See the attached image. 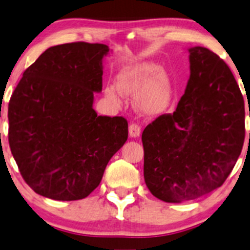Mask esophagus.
<instances>
[{
	"instance_id": "esophagus-1",
	"label": "esophagus",
	"mask_w": 250,
	"mask_h": 250,
	"mask_svg": "<svg viewBox=\"0 0 250 250\" xmlns=\"http://www.w3.org/2000/svg\"><path fill=\"white\" fill-rule=\"evenodd\" d=\"M141 128L138 124H131L128 127V134L131 138H138L140 137Z\"/></svg>"
}]
</instances>
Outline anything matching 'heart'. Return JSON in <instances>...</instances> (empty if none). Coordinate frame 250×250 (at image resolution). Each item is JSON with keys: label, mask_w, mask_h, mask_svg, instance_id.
I'll list each match as a JSON object with an SVG mask.
<instances>
[{"label": "heart", "mask_w": 250, "mask_h": 250, "mask_svg": "<svg viewBox=\"0 0 250 250\" xmlns=\"http://www.w3.org/2000/svg\"><path fill=\"white\" fill-rule=\"evenodd\" d=\"M116 85L123 95L137 97V106L148 116L160 115L171 101V86L167 78L162 74L161 67L151 62H142L125 67L118 73ZM110 101H119L112 88L105 89Z\"/></svg>", "instance_id": "heart-1"}]
</instances>
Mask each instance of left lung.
Masks as SVG:
<instances>
[{
	"instance_id": "8db88e82",
	"label": "left lung",
	"mask_w": 250,
	"mask_h": 250,
	"mask_svg": "<svg viewBox=\"0 0 250 250\" xmlns=\"http://www.w3.org/2000/svg\"><path fill=\"white\" fill-rule=\"evenodd\" d=\"M185 94L172 115H162L142 132L144 176L164 202L197 199L222 186L241 154L245 102L219 56L190 47Z\"/></svg>"
}]
</instances>
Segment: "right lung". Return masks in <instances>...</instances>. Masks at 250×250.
<instances>
[{
	"mask_svg": "<svg viewBox=\"0 0 250 250\" xmlns=\"http://www.w3.org/2000/svg\"><path fill=\"white\" fill-rule=\"evenodd\" d=\"M101 43L48 48L22 73L8 108L9 145L26 184L44 197L82 200L101 183L110 158L127 140L123 117L97 116Z\"/></svg>",
	"mask_w": 250,
	"mask_h": 250,
	"instance_id": "obj_1",
	"label": "right lung"
}]
</instances>
